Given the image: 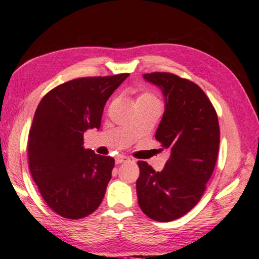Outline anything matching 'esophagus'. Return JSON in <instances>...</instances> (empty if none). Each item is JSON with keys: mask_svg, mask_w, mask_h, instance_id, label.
<instances>
[{"mask_svg": "<svg viewBox=\"0 0 259 259\" xmlns=\"http://www.w3.org/2000/svg\"><path fill=\"white\" fill-rule=\"evenodd\" d=\"M128 160H129L128 156L117 155V156L115 157V163H116V164H121V163H123V162H126Z\"/></svg>", "mask_w": 259, "mask_h": 259, "instance_id": "obj_1", "label": "esophagus"}]
</instances>
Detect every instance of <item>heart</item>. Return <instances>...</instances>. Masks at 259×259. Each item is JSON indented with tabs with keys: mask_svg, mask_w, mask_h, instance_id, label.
<instances>
[{
	"mask_svg": "<svg viewBox=\"0 0 259 259\" xmlns=\"http://www.w3.org/2000/svg\"><path fill=\"white\" fill-rule=\"evenodd\" d=\"M142 98H154V97H153V96H151V95H144ZM154 99H155V98H154Z\"/></svg>",
	"mask_w": 259,
	"mask_h": 259,
	"instance_id": "heart-1",
	"label": "heart"
}]
</instances>
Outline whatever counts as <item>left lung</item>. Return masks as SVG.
Segmentation results:
<instances>
[{
  "label": "left lung",
  "instance_id": "1",
  "mask_svg": "<svg viewBox=\"0 0 259 259\" xmlns=\"http://www.w3.org/2000/svg\"><path fill=\"white\" fill-rule=\"evenodd\" d=\"M161 88L165 109L155 138L170 157L162 171L138 161V203L147 217L171 222L199 202L216 165L219 140L217 113L201 88L171 73L144 74Z\"/></svg>",
  "mask_w": 259,
  "mask_h": 259
}]
</instances>
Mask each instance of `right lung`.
<instances>
[{"label": "right lung", "mask_w": 259, "mask_h": 259, "mask_svg": "<svg viewBox=\"0 0 259 259\" xmlns=\"http://www.w3.org/2000/svg\"><path fill=\"white\" fill-rule=\"evenodd\" d=\"M129 76L80 77L50 90L35 111L28 163L43 200L59 216H89L104 199L114 161L83 147V134L100 128L104 106Z\"/></svg>", "instance_id": "obj_1"}]
</instances>
